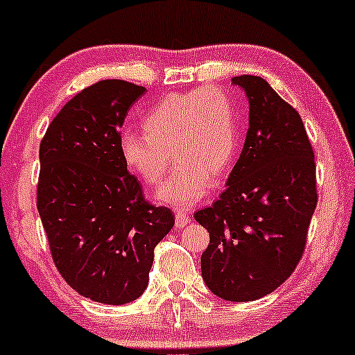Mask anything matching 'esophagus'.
Instances as JSON below:
<instances>
[{
    "mask_svg": "<svg viewBox=\"0 0 355 355\" xmlns=\"http://www.w3.org/2000/svg\"><path fill=\"white\" fill-rule=\"evenodd\" d=\"M189 223H191V217H189L187 214H184V211H176V228H182Z\"/></svg>",
    "mask_w": 355,
    "mask_h": 355,
    "instance_id": "1",
    "label": "esophagus"
}]
</instances>
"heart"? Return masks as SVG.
<instances>
[{
    "mask_svg": "<svg viewBox=\"0 0 355 355\" xmlns=\"http://www.w3.org/2000/svg\"><path fill=\"white\" fill-rule=\"evenodd\" d=\"M145 135L122 132L119 153L130 173L156 186L171 163V178L155 192L158 204L189 209L204 199L214 181L225 178L236 159L239 128L232 99L215 87L174 93L141 119Z\"/></svg>",
    "mask_w": 355,
    "mask_h": 355,
    "instance_id": "heart-1",
    "label": "heart"
}]
</instances>
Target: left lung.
<instances>
[{"mask_svg": "<svg viewBox=\"0 0 355 355\" xmlns=\"http://www.w3.org/2000/svg\"><path fill=\"white\" fill-rule=\"evenodd\" d=\"M250 105L245 146L210 207L196 211L210 233L202 279L230 302L280 287L302 259L316 202V164L300 116L261 76H234Z\"/></svg>", "mask_w": 355, "mask_h": 355, "instance_id": "1", "label": "left lung"}]
</instances>
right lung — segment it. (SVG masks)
<instances>
[{"mask_svg":"<svg viewBox=\"0 0 355 355\" xmlns=\"http://www.w3.org/2000/svg\"><path fill=\"white\" fill-rule=\"evenodd\" d=\"M144 86L104 80L67 103L40 144L37 210L58 272L93 302L123 305L148 285L155 246L174 214L153 207L119 153Z\"/></svg>","mask_w":355,"mask_h":355,"instance_id":"add662e5","label":"right lung"}]
</instances>
